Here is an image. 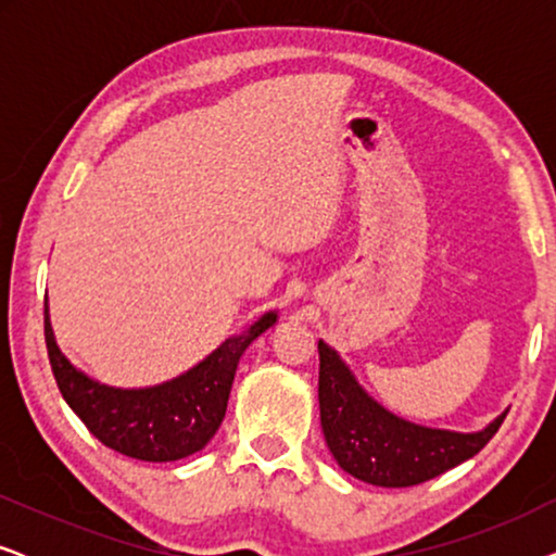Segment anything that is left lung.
Returning a JSON list of instances; mask_svg holds the SVG:
<instances>
[{"label":"left lung","mask_w":556,"mask_h":556,"mask_svg":"<svg viewBox=\"0 0 556 556\" xmlns=\"http://www.w3.org/2000/svg\"><path fill=\"white\" fill-rule=\"evenodd\" d=\"M318 407L326 445L349 476L382 489L430 481L473 458L506 413L478 432L440 430L409 422L369 397L337 349L318 341Z\"/></svg>","instance_id":"1"}]
</instances>
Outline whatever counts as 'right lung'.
Masks as SVG:
<instances>
[{
    "label": "right lung",
    "instance_id": "add662e5",
    "mask_svg": "<svg viewBox=\"0 0 556 556\" xmlns=\"http://www.w3.org/2000/svg\"><path fill=\"white\" fill-rule=\"evenodd\" d=\"M276 321V311H268L248 331L225 339L185 375L139 390L109 387L75 367L60 352L52 333L48 301L45 344L65 402L105 447L136 460L169 463L202 451L215 438L223 425L240 356Z\"/></svg>",
    "mask_w": 556,
    "mask_h": 556
}]
</instances>
